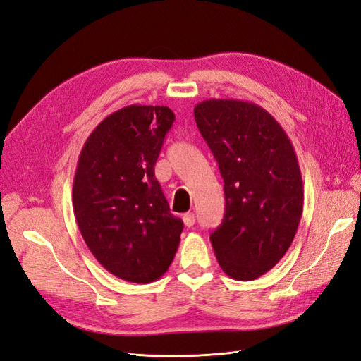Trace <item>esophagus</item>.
<instances>
[{"instance_id":"1","label":"esophagus","mask_w":361,"mask_h":361,"mask_svg":"<svg viewBox=\"0 0 361 361\" xmlns=\"http://www.w3.org/2000/svg\"><path fill=\"white\" fill-rule=\"evenodd\" d=\"M182 220H183V224H185V226H187V227H192L194 223H195V216H194L192 212H187V214H185V215L182 216Z\"/></svg>"}]
</instances>
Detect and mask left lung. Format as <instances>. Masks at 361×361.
Instances as JSON below:
<instances>
[{
	"instance_id": "left-lung-1",
	"label": "left lung",
	"mask_w": 361,
	"mask_h": 361,
	"mask_svg": "<svg viewBox=\"0 0 361 361\" xmlns=\"http://www.w3.org/2000/svg\"><path fill=\"white\" fill-rule=\"evenodd\" d=\"M195 123L218 162L226 211L211 243L228 277L250 281L286 255L301 220L304 190L285 129L257 104L207 99Z\"/></svg>"
}]
</instances>
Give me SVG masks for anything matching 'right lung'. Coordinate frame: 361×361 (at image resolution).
Listing matches in <instances>:
<instances>
[{
    "mask_svg": "<svg viewBox=\"0 0 361 361\" xmlns=\"http://www.w3.org/2000/svg\"><path fill=\"white\" fill-rule=\"evenodd\" d=\"M173 122L169 106L120 108L93 129L76 166L72 202L84 241L108 272L130 283L166 274L180 243L183 223L155 179Z\"/></svg>",
    "mask_w": 361,
    "mask_h": 361,
    "instance_id": "add662e5",
    "label": "right lung"
}]
</instances>
